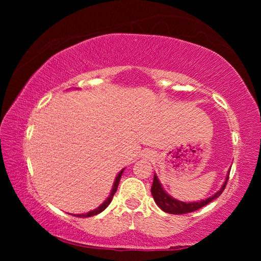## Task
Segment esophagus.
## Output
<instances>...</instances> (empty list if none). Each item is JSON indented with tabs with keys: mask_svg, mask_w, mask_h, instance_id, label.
<instances>
[{
	"mask_svg": "<svg viewBox=\"0 0 261 261\" xmlns=\"http://www.w3.org/2000/svg\"><path fill=\"white\" fill-rule=\"evenodd\" d=\"M152 156V154H151V152H147V158H151Z\"/></svg>",
	"mask_w": 261,
	"mask_h": 261,
	"instance_id": "34e87169",
	"label": "esophagus"
}]
</instances>
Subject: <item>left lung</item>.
<instances>
[{
	"mask_svg": "<svg viewBox=\"0 0 261 261\" xmlns=\"http://www.w3.org/2000/svg\"><path fill=\"white\" fill-rule=\"evenodd\" d=\"M228 178H229V173H228L226 180H224L223 185L221 187L219 191L215 192V194L211 196L210 198H207V199L200 200V201L184 202V201H179L177 199H175V198L169 196V194H168L165 190H163L160 182H159V178L156 175H154L151 192H152L154 200H155V202H156V205L160 207L163 212H166V213H169V214H187V213H191V212L201 208V207H204L207 204H210L211 201L215 200L216 198L221 196V193H222L223 190L226 189Z\"/></svg>",
	"mask_w": 261,
	"mask_h": 261,
	"instance_id": "left-lung-1",
	"label": "left lung"
}]
</instances>
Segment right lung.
<instances>
[{"label":"right lung","mask_w":261,"mask_h":261,"mask_svg":"<svg viewBox=\"0 0 261 261\" xmlns=\"http://www.w3.org/2000/svg\"><path fill=\"white\" fill-rule=\"evenodd\" d=\"M123 171H124V169H122V170L120 171V173H118L117 177L115 178V182H114V185H113L112 192H110L109 197L102 202V204H101V205L98 207V208H95L94 211L88 212V213H85V214H77V215H74V216H78V218H88V216H93V215L99 214V213H101V212L107 208L108 205L110 204V201L113 200L114 194H115V192H116V190H117V188H118V183H120V179H121V176H122V174H123ZM71 215H72V214H71Z\"/></svg>","instance_id":"add662e5"}]
</instances>
